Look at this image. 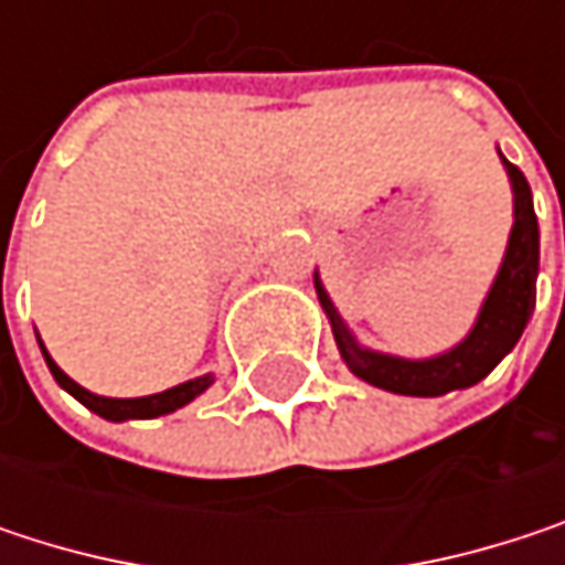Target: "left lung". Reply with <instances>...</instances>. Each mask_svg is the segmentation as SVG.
I'll return each mask as SVG.
<instances>
[{
	"mask_svg": "<svg viewBox=\"0 0 565 565\" xmlns=\"http://www.w3.org/2000/svg\"><path fill=\"white\" fill-rule=\"evenodd\" d=\"M504 170H508L510 189H513V228H510L508 255H504V265L494 278V287L488 290V300L478 313V323L471 327V333L455 350L431 356V360H402V356H390V353L363 350L356 343V337L347 330V323L340 320V313L330 303L320 278L313 275L320 307L330 317L340 356L353 376H360L363 383L386 390V393L431 398V395L468 390V386L481 383L516 347V340H520V333L533 313V303H536L540 225H536L533 192H530L526 175L508 160H504Z\"/></svg>",
	"mask_w": 565,
	"mask_h": 565,
	"instance_id": "left-lung-1",
	"label": "left lung"
}]
</instances>
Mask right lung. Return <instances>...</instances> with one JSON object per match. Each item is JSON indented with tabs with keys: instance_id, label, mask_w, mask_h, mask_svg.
<instances>
[{
	"instance_id": "1",
	"label": "right lung",
	"mask_w": 565,
	"mask_h": 565,
	"mask_svg": "<svg viewBox=\"0 0 565 565\" xmlns=\"http://www.w3.org/2000/svg\"><path fill=\"white\" fill-rule=\"evenodd\" d=\"M42 353H45V363H49V370H52V376H55V383L64 390V393H71L81 405H87L90 412H97L100 418H107V422H127V418H157V415H170L175 408H182V405H189L195 395H202L209 386H212V376H199V380H189V383H182V386H172L167 393H157V395H140V398H107V395H94L87 393L84 386H77L71 376H64L61 373V366H57L55 360L49 356V350L42 347Z\"/></svg>"
}]
</instances>
